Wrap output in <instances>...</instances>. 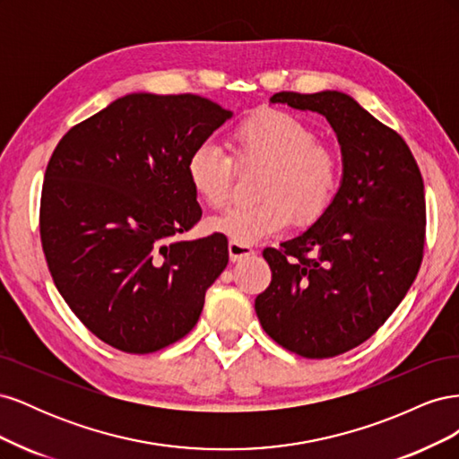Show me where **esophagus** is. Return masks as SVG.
<instances>
[{"mask_svg":"<svg viewBox=\"0 0 459 459\" xmlns=\"http://www.w3.org/2000/svg\"><path fill=\"white\" fill-rule=\"evenodd\" d=\"M228 251H230L231 262H239V260H243V258H248V256L255 255V248H253V247L241 245V243H238V241H230Z\"/></svg>","mask_w":459,"mask_h":459,"instance_id":"obj_1","label":"esophagus"}]
</instances>
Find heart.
<instances>
[{
  "instance_id": "b5f03b06",
  "label": "heart",
  "mask_w": 459,
  "mask_h": 459,
  "mask_svg": "<svg viewBox=\"0 0 459 459\" xmlns=\"http://www.w3.org/2000/svg\"><path fill=\"white\" fill-rule=\"evenodd\" d=\"M228 147L239 164L262 162L255 204H235L208 220V230L241 245H256L283 231L290 221L312 224L335 201L341 187V160L331 147L317 142L307 122L277 108H260L241 118L228 135ZM214 143L189 152L187 179L195 195L212 208L231 195L235 164Z\"/></svg>"
}]
</instances>
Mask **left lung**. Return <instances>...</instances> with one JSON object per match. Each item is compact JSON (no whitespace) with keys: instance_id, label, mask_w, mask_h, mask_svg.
Instances as JSON below:
<instances>
[{"instance_id":"obj_1","label":"left lung","mask_w":459,"mask_h":459,"mask_svg":"<svg viewBox=\"0 0 459 459\" xmlns=\"http://www.w3.org/2000/svg\"><path fill=\"white\" fill-rule=\"evenodd\" d=\"M270 101L327 118L341 145L342 179L335 201L307 231L264 248L272 283L255 310L283 349L333 358L368 341L418 275L423 178L406 142L351 95L280 91Z\"/></svg>"}]
</instances>
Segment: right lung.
Instances as JSON below:
<instances>
[{
    "label": "right lung",
    "instance_id": "1",
    "mask_svg": "<svg viewBox=\"0 0 459 459\" xmlns=\"http://www.w3.org/2000/svg\"><path fill=\"white\" fill-rule=\"evenodd\" d=\"M230 117L193 93H130L68 130L48 162L39 235L55 287L122 352L186 337L228 266L226 235H178L203 214L189 152Z\"/></svg>",
    "mask_w": 459,
    "mask_h": 459
}]
</instances>
